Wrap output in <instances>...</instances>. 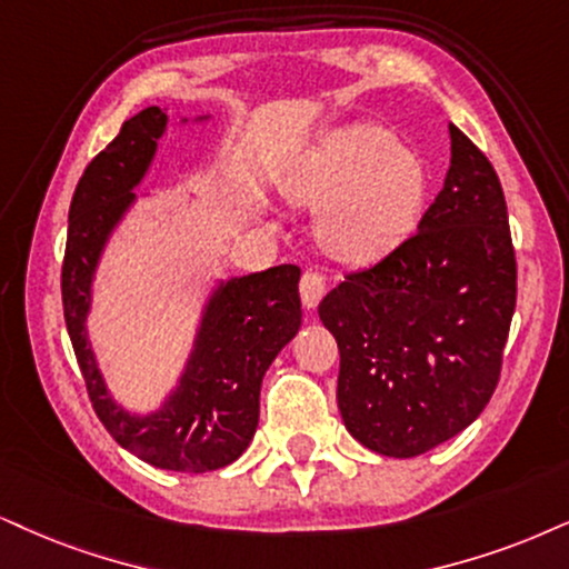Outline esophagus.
<instances>
[{"label": "esophagus", "instance_id": "34e87169", "mask_svg": "<svg viewBox=\"0 0 569 569\" xmlns=\"http://www.w3.org/2000/svg\"><path fill=\"white\" fill-rule=\"evenodd\" d=\"M328 291V280L322 272L318 270H307L305 276L299 280V293H301V305L307 309H315L320 305V299L326 297Z\"/></svg>", "mask_w": 569, "mask_h": 569}]
</instances>
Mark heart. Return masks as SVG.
I'll return each instance as SVG.
<instances>
[{"label":"heart","instance_id":"obj_1","mask_svg":"<svg viewBox=\"0 0 569 569\" xmlns=\"http://www.w3.org/2000/svg\"><path fill=\"white\" fill-rule=\"evenodd\" d=\"M430 191L422 154L376 123L322 136L286 178L297 204L319 207L318 231L338 260L372 262L405 243Z\"/></svg>","mask_w":569,"mask_h":569}]
</instances>
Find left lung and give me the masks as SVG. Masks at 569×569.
Listing matches in <instances>:
<instances>
[{
    "instance_id": "obj_1",
    "label": "left lung",
    "mask_w": 569,
    "mask_h": 569,
    "mask_svg": "<svg viewBox=\"0 0 569 569\" xmlns=\"http://www.w3.org/2000/svg\"><path fill=\"white\" fill-rule=\"evenodd\" d=\"M451 164L417 231L349 272L318 312L336 336L338 409L359 443L417 457L483 412L517 301L507 201L488 157L449 123Z\"/></svg>"
}]
</instances>
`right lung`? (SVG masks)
<instances>
[{
  "mask_svg": "<svg viewBox=\"0 0 569 569\" xmlns=\"http://www.w3.org/2000/svg\"><path fill=\"white\" fill-rule=\"evenodd\" d=\"M168 128L160 107L126 120L120 133L89 162L70 201L62 260L64 326L102 426L143 462L176 472H210L247 449L260 420V386L278 351L301 326L297 264L231 278L207 301L193 351L176 391L157 412L139 417L107 393L86 336L91 280L110 233Z\"/></svg>",
  "mask_w": 569,
  "mask_h": 569,
  "instance_id": "1",
  "label": "right lung"
}]
</instances>
